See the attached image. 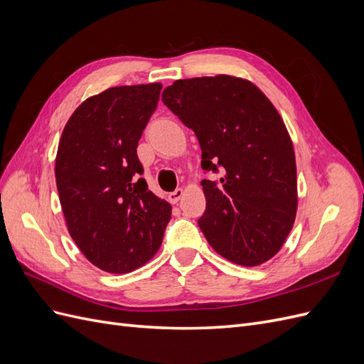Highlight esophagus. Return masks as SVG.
I'll return each mask as SVG.
<instances>
[{"label":"esophagus","instance_id":"obj_1","mask_svg":"<svg viewBox=\"0 0 364 364\" xmlns=\"http://www.w3.org/2000/svg\"><path fill=\"white\" fill-rule=\"evenodd\" d=\"M182 196H183V190H182V188H178L176 191H173V193L168 194V200H170L171 203H178V202L182 199Z\"/></svg>","mask_w":364,"mask_h":364}]
</instances>
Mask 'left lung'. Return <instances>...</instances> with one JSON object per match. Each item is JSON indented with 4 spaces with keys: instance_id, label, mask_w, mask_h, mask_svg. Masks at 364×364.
<instances>
[{
    "instance_id": "1",
    "label": "left lung",
    "mask_w": 364,
    "mask_h": 364,
    "mask_svg": "<svg viewBox=\"0 0 364 364\" xmlns=\"http://www.w3.org/2000/svg\"><path fill=\"white\" fill-rule=\"evenodd\" d=\"M162 102L194 130L202 168L222 170L218 182L202 181L208 243L240 266L273 258L297 211L294 149L277 107L257 85L228 74L176 80Z\"/></svg>"
}]
</instances>
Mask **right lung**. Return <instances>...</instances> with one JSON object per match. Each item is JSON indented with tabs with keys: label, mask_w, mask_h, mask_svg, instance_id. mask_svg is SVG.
<instances>
[{
	"label": "right lung",
	"mask_w": 364,
	"mask_h": 364,
	"mask_svg": "<svg viewBox=\"0 0 364 364\" xmlns=\"http://www.w3.org/2000/svg\"><path fill=\"white\" fill-rule=\"evenodd\" d=\"M161 90L115 86L86 98L59 139L54 174L68 232L109 273H129L155 257L171 217V205L139 178L136 155Z\"/></svg>",
	"instance_id": "right-lung-1"
}]
</instances>
